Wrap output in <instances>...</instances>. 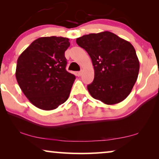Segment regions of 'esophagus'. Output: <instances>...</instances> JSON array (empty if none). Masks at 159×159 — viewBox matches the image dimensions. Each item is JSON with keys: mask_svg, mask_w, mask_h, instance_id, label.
I'll list each match as a JSON object with an SVG mask.
<instances>
[{"mask_svg": "<svg viewBox=\"0 0 159 159\" xmlns=\"http://www.w3.org/2000/svg\"><path fill=\"white\" fill-rule=\"evenodd\" d=\"M82 71H77V76H81L82 75Z\"/></svg>", "mask_w": 159, "mask_h": 159, "instance_id": "1", "label": "esophagus"}]
</instances>
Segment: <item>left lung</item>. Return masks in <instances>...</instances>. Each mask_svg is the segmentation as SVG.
Wrapping results in <instances>:
<instances>
[{"mask_svg":"<svg viewBox=\"0 0 159 159\" xmlns=\"http://www.w3.org/2000/svg\"><path fill=\"white\" fill-rule=\"evenodd\" d=\"M76 42L88 52L94 66V80L88 85L91 96L107 105L124 101L140 69L133 45L108 31L85 34Z\"/></svg>","mask_w":159,"mask_h":159,"instance_id":"left-lung-1","label":"left lung"}]
</instances>
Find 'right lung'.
Wrapping results in <instances>:
<instances>
[{"mask_svg": "<svg viewBox=\"0 0 159 159\" xmlns=\"http://www.w3.org/2000/svg\"><path fill=\"white\" fill-rule=\"evenodd\" d=\"M69 40L43 37L34 40L17 60L16 78L30 103L40 109L58 108L68 99L75 76L66 70Z\"/></svg>", "mask_w": 159, "mask_h": 159, "instance_id": "right-lung-1", "label": "right lung"}]
</instances>
